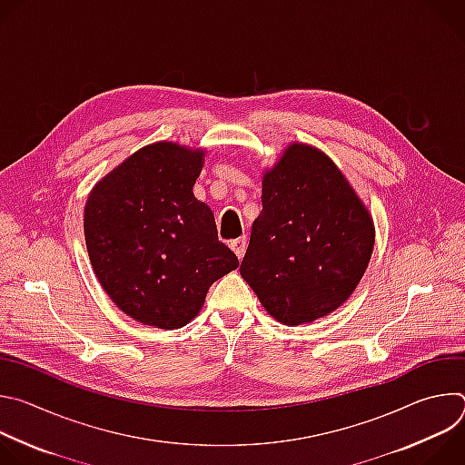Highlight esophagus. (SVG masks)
<instances>
[{"label":"esophagus","mask_w":465,"mask_h":465,"mask_svg":"<svg viewBox=\"0 0 465 465\" xmlns=\"http://www.w3.org/2000/svg\"><path fill=\"white\" fill-rule=\"evenodd\" d=\"M230 248L233 250V253H235L239 259H242L244 250H246V237H239V239H235V241H230Z\"/></svg>","instance_id":"34e87169"}]
</instances>
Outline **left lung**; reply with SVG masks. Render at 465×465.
Wrapping results in <instances>:
<instances>
[{"label":"left lung","instance_id":"1","mask_svg":"<svg viewBox=\"0 0 465 465\" xmlns=\"http://www.w3.org/2000/svg\"><path fill=\"white\" fill-rule=\"evenodd\" d=\"M261 203L241 276L262 307L287 325L341 307L368 267L373 223L337 165L291 145L264 174Z\"/></svg>","mask_w":465,"mask_h":465}]
</instances>
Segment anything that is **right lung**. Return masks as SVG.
Segmentation results:
<instances>
[{
	"mask_svg": "<svg viewBox=\"0 0 465 465\" xmlns=\"http://www.w3.org/2000/svg\"><path fill=\"white\" fill-rule=\"evenodd\" d=\"M203 156L174 143L149 145L104 176L86 203L95 276L124 314L145 325L182 327L210 287L239 267L212 210L193 194Z\"/></svg>",
	"mask_w": 465,
	"mask_h": 465,
	"instance_id": "1",
	"label": "right lung"
}]
</instances>
